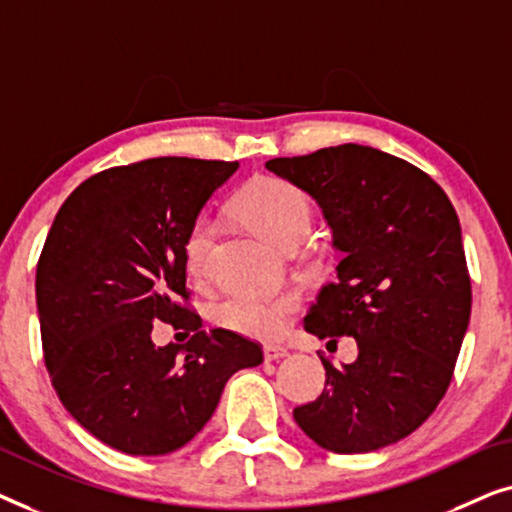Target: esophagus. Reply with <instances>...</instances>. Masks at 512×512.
<instances>
[{
    "label": "esophagus",
    "mask_w": 512,
    "mask_h": 512,
    "mask_svg": "<svg viewBox=\"0 0 512 512\" xmlns=\"http://www.w3.org/2000/svg\"><path fill=\"white\" fill-rule=\"evenodd\" d=\"M263 354H265V361H279L284 359V356H289V349L282 345H265Z\"/></svg>",
    "instance_id": "34e87169"
}]
</instances>
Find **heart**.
I'll list each match as a JSON object with an SVG mask.
<instances>
[{"label": "heart", "instance_id": "heart-1", "mask_svg": "<svg viewBox=\"0 0 512 512\" xmlns=\"http://www.w3.org/2000/svg\"><path fill=\"white\" fill-rule=\"evenodd\" d=\"M237 212L275 247L300 242L312 226L314 207L310 195L293 181L263 177L244 186L237 195ZM216 226L207 216H198L184 235V263L188 275L198 284L212 279ZM296 291H249L223 298L214 307V321L230 331L256 340H272L298 312Z\"/></svg>", "mask_w": 512, "mask_h": 512}]
</instances>
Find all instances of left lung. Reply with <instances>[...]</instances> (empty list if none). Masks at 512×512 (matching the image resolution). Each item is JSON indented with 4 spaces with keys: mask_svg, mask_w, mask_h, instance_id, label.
<instances>
[{
    "mask_svg": "<svg viewBox=\"0 0 512 512\" xmlns=\"http://www.w3.org/2000/svg\"><path fill=\"white\" fill-rule=\"evenodd\" d=\"M265 167L319 202L342 251L338 282L321 289L305 331L328 345L352 335L359 349L345 368L319 354L326 387L293 419L338 454L398 443L443 401L471 319L459 216L429 174L373 146H328Z\"/></svg>",
    "mask_w": 512,
    "mask_h": 512,
    "instance_id": "left-lung-1",
    "label": "left lung"
}]
</instances>
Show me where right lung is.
I'll use <instances>...</instances> for the list:
<instances>
[{
	"mask_svg": "<svg viewBox=\"0 0 512 512\" xmlns=\"http://www.w3.org/2000/svg\"><path fill=\"white\" fill-rule=\"evenodd\" d=\"M237 165L167 156L109 167L74 188L48 230L37 263L46 370L69 415L114 450H179L230 375L263 361L258 342L205 331L186 289V230ZM156 320L192 338L156 348Z\"/></svg>",
	"mask_w": 512,
	"mask_h": 512,
	"instance_id": "right-lung-1",
	"label": "right lung"
}]
</instances>
